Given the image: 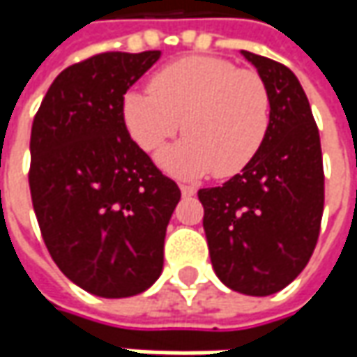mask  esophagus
Segmentation results:
<instances>
[{
	"label": "esophagus",
	"instance_id": "obj_1",
	"mask_svg": "<svg viewBox=\"0 0 357 357\" xmlns=\"http://www.w3.org/2000/svg\"><path fill=\"white\" fill-rule=\"evenodd\" d=\"M181 192H183V197H195L197 188L192 185H181Z\"/></svg>",
	"mask_w": 357,
	"mask_h": 357
}]
</instances>
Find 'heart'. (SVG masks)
<instances>
[{
    "label": "heart",
    "mask_w": 357,
    "mask_h": 357,
    "mask_svg": "<svg viewBox=\"0 0 357 357\" xmlns=\"http://www.w3.org/2000/svg\"><path fill=\"white\" fill-rule=\"evenodd\" d=\"M123 121L143 151H157L183 125L186 139L158 153V165L174 176L213 171L228 178L244 171L266 141L272 97L252 69L222 57L190 55L158 69L149 91L123 97Z\"/></svg>",
    "instance_id": "1"
}]
</instances>
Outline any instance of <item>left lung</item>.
<instances>
[{
	"mask_svg": "<svg viewBox=\"0 0 357 357\" xmlns=\"http://www.w3.org/2000/svg\"><path fill=\"white\" fill-rule=\"evenodd\" d=\"M272 97V121L254 160L222 186L200 188L214 272L230 290L270 296L306 268L320 236L324 165L320 132L296 75L242 51Z\"/></svg>",
	"mask_w": 357,
	"mask_h": 357,
	"instance_id": "obj_1",
	"label": "left lung"
}]
</instances>
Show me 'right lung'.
<instances>
[{"instance_id": "1", "label": "right lung", "mask_w": 357, "mask_h": 357, "mask_svg": "<svg viewBox=\"0 0 357 357\" xmlns=\"http://www.w3.org/2000/svg\"><path fill=\"white\" fill-rule=\"evenodd\" d=\"M160 51H107L63 69L31 127L29 188L63 274L101 298L141 294L162 272L181 188L130 139L123 97Z\"/></svg>"}]
</instances>
